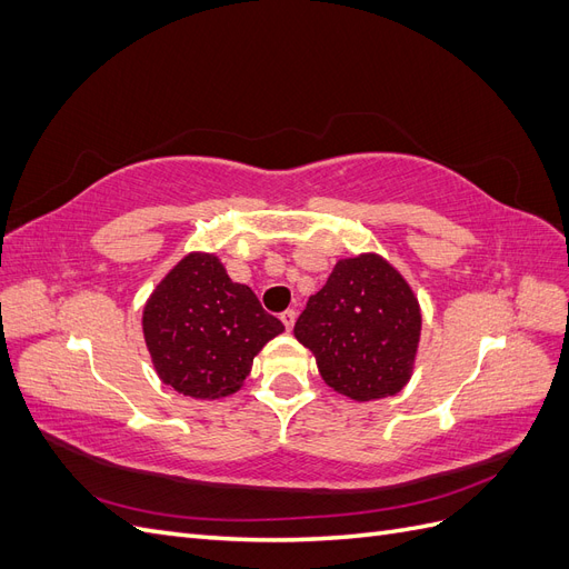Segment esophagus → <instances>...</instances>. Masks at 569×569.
<instances>
[{
  "label": "esophagus",
  "mask_w": 569,
  "mask_h": 569,
  "mask_svg": "<svg viewBox=\"0 0 569 569\" xmlns=\"http://www.w3.org/2000/svg\"><path fill=\"white\" fill-rule=\"evenodd\" d=\"M280 320H282V325L287 327V332H291V327H295V322H297V313H295V311H284V313L280 316Z\"/></svg>",
  "instance_id": "34e87169"
}]
</instances>
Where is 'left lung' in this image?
Segmentation results:
<instances>
[{
    "label": "left lung",
    "mask_w": 569,
    "mask_h": 569,
    "mask_svg": "<svg viewBox=\"0 0 569 569\" xmlns=\"http://www.w3.org/2000/svg\"><path fill=\"white\" fill-rule=\"evenodd\" d=\"M420 332L416 291L375 251L339 258L295 325L325 385L360 403L396 396L410 382Z\"/></svg>",
    "instance_id": "1"
}]
</instances>
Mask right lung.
I'll list each match as a JSON object with an SVG mask.
<instances>
[{
    "instance_id": "1",
    "label": "right lung",
    "mask_w": 569,
    "mask_h": 569,
    "mask_svg": "<svg viewBox=\"0 0 569 569\" xmlns=\"http://www.w3.org/2000/svg\"><path fill=\"white\" fill-rule=\"evenodd\" d=\"M142 332L163 385L216 401L244 387L253 358L284 325L247 284L230 280L216 253L189 251L153 287Z\"/></svg>"
}]
</instances>
